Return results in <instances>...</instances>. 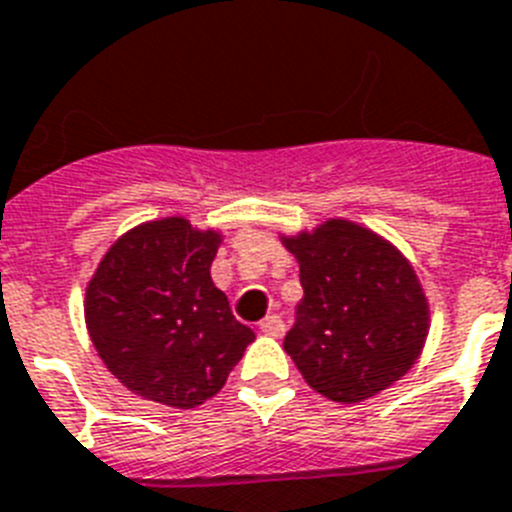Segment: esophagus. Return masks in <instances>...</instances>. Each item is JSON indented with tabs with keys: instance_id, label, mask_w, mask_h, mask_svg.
I'll list each match as a JSON object with an SVG mask.
<instances>
[{
	"instance_id": "obj_1",
	"label": "esophagus",
	"mask_w": 512,
	"mask_h": 512,
	"mask_svg": "<svg viewBox=\"0 0 512 512\" xmlns=\"http://www.w3.org/2000/svg\"><path fill=\"white\" fill-rule=\"evenodd\" d=\"M260 330H263L265 336H273V338H281L286 333V325L278 315H268L263 322H260Z\"/></svg>"
}]
</instances>
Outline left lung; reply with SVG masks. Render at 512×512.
I'll list each match as a JSON object with an SVG mask.
<instances>
[{"mask_svg":"<svg viewBox=\"0 0 512 512\" xmlns=\"http://www.w3.org/2000/svg\"><path fill=\"white\" fill-rule=\"evenodd\" d=\"M281 242L299 263L304 289L283 349L309 388L359 403L401 380L429 333L427 296L409 260L346 218Z\"/></svg>","mask_w":512,"mask_h":512,"instance_id":"1","label":"left lung"}]
</instances>
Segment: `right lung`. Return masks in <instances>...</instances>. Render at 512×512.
I'll use <instances>...</instances> for the list:
<instances>
[{
	"label": "right lung",
	"mask_w": 512,
	"mask_h": 512,
	"mask_svg": "<svg viewBox=\"0 0 512 512\" xmlns=\"http://www.w3.org/2000/svg\"><path fill=\"white\" fill-rule=\"evenodd\" d=\"M221 231L169 216L111 244L85 289V325L106 369L145 401L195 409L226 385L252 328L210 278Z\"/></svg>",
	"instance_id": "obj_1"
}]
</instances>
